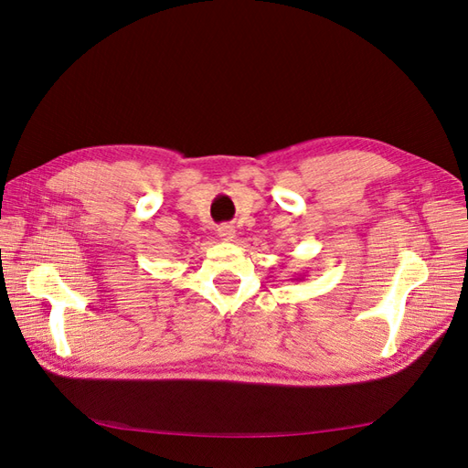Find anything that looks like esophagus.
Segmentation results:
<instances>
[{"mask_svg":"<svg viewBox=\"0 0 468 468\" xmlns=\"http://www.w3.org/2000/svg\"><path fill=\"white\" fill-rule=\"evenodd\" d=\"M218 238L224 239V242H234V238H236L234 226H232V224H222V226H218Z\"/></svg>","mask_w":468,"mask_h":468,"instance_id":"34e87169","label":"esophagus"}]
</instances>
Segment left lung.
<instances>
[{"label":"left lung","mask_w":468,"mask_h":468,"mask_svg":"<svg viewBox=\"0 0 468 468\" xmlns=\"http://www.w3.org/2000/svg\"><path fill=\"white\" fill-rule=\"evenodd\" d=\"M304 279V275H299V277H296V281H303Z\"/></svg>","instance_id":"1"}]
</instances>
